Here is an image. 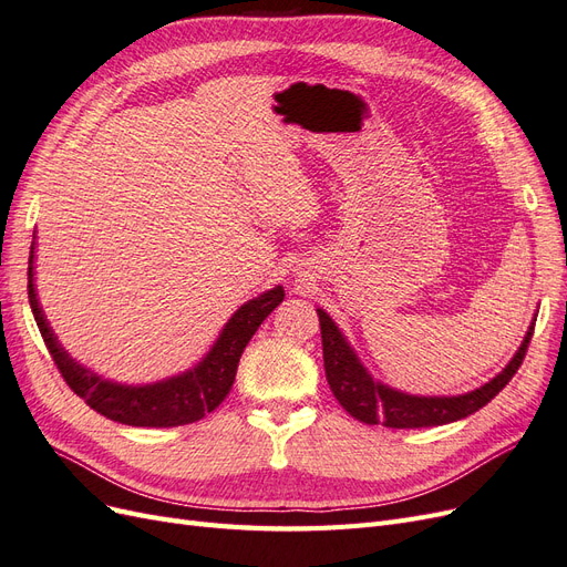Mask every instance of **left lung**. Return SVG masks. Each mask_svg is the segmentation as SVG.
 <instances>
[{
	"label": "left lung",
	"instance_id": "left-lung-1",
	"mask_svg": "<svg viewBox=\"0 0 567 567\" xmlns=\"http://www.w3.org/2000/svg\"><path fill=\"white\" fill-rule=\"evenodd\" d=\"M317 315L321 326L326 381H329L336 400L357 421L367 425L383 423L385 427H431L475 414L477 409L492 402L513 379V373L518 371L537 321L535 315V319L527 326L520 348L492 381L471 392L440 394V398H435V394H409L375 381L369 369L362 364V359L352 350L348 338L338 329V323L321 307H317Z\"/></svg>",
	"mask_w": 567,
	"mask_h": 567
}]
</instances>
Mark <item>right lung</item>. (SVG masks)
<instances>
[{"instance_id":"obj_1","label":"right lung","mask_w":567,"mask_h":567,"mask_svg":"<svg viewBox=\"0 0 567 567\" xmlns=\"http://www.w3.org/2000/svg\"><path fill=\"white\" fill-rule=\"evenodd\" d=\"M28 298L47 350L78 398L99 411L101 416L117 423L136 427H173L200 421L227 398L236 379L238 359L255 336L257 326L284 300V286H274L238 307L225 329L219 331L208 354L196 367L146 385H127L104 379L68 354L56 333L51 331L38 298L35 238H32L28 260Z\"/></svg>"}]
</instances>
